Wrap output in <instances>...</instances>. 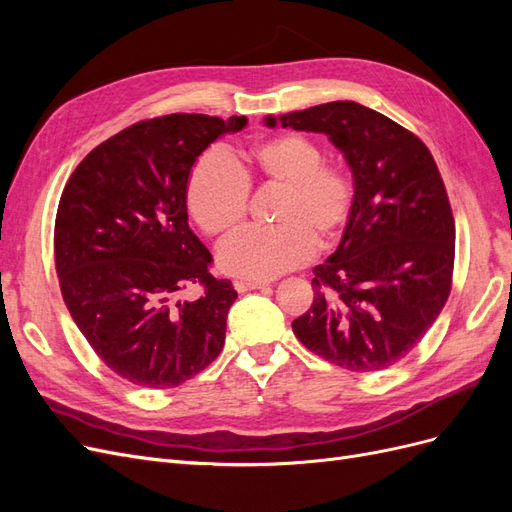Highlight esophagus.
<instances>
[{
  "label": "esophagus",
  "mask_w": 512,
  "mask_h": 512,
  "mask_svg": "<svg viewBox=\"0 0 512 512\" xmlns=\"http://www.w3.org/2000/svg\"><path fill=\"white\" fill-rule=\"evenodd\" d=\"M267 282H260V280H237L235 288L237 292H247V290H258V288H265Z\"/></svg>",
  "instance_id": "1"
}]
</instances>
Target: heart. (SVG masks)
<instances>
[{
    "instance_id": "1",
    "label": "heart",
    "mask_w": 512,
    "mask_h": 512,
    "mask_svg": "<svg viewBox=\"0 0 512 512\" xmlns=\"http://www.w3.org/2000/svg\"><path fill=\"white\" fill-rule=\"evenodd\" d=\"M277 188L269 228L245 230L220 252L224 271L269 280L312 258L314 245L329 250L356 207L354 170L322 158V147L301 132H280L245 147L232 164L220 153L196 158L185 181V207L207 237L224 241L243 226L250 190Z\"/></svg>"
}]
</instances>
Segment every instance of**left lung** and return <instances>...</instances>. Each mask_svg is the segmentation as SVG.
I'll return each mask as SVG.
<instances>
[{
  "label": "left lung",
  "instance_id": "1",
  "mask_svg": "<svg viewBox=\"0 0 512 512\" xmlns=\"http://www.w3.org/2000/svg\"><path fill=\"white\" fill-rule=\"evenodd\" d=\"M267 123L329 134L359 185L342 243L314 269V303L292 322L294 335L350 371L399 363L453 288L455 218L436 160L416 134L356 102Z\"/></svg>",
  "mask_w": 512,
  "mask_h": 512
}]
</instances>
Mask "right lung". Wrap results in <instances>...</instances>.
Returning a JSON list of instances; mask_svg holds the SVG:
<instances>
[{
    "instance_id": "obj_1",
    "label": "right lung",
    "mask_w": 512,
    "mask_h": 512,
    "mask_svg": "<svg viewBox=\"0 0 512 512\" xmlns=\"http://www.w3.org/2000/svg\"><path fill=\"white\" fill-rule=\"evenodd\" d=\"M247 117L175 113L132 123L74 168L55 218L61 297L117 376L173 389L220 354L237 299L188 226L185 181L196 158ZM196 285L199 297L182 292Z\"/></svg>"
}]
</instances>
